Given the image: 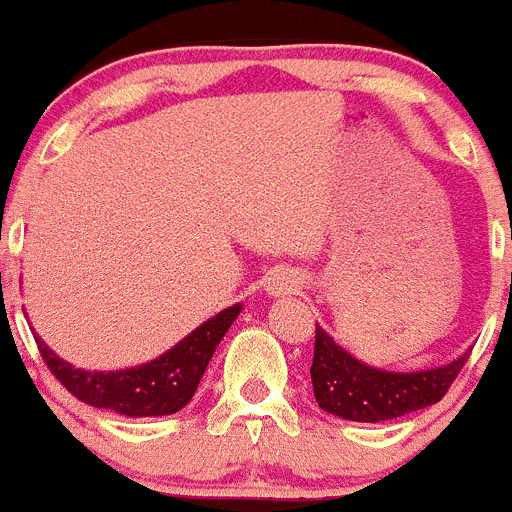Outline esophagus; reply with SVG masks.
I'll use <instances>...</instances> for the list:
<instances>
[{
    "mask_svg": "<svg viewBox=\"0 0 512 512\" xmlns=\"http://www.w3.org/2000/svg\"><path fill=\"white\" fill-rule=\"evenodd\" d=\"M301 278L296 271H288V268H278L271 276L266 278V291L268 296H288V293L301 291Z\"/></svg>",
    "mask_w": 512,
    "mask_h": 512,
    "instance_id": "1",
    "label": "esophagus"
}]
</instances>
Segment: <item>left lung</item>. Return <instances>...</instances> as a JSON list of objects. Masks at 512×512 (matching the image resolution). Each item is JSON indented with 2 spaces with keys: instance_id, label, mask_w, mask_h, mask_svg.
Instances as JSON below:
<instances>
[{
  "instance_id": "left-lung-1",
  "label": "left lung",
  "mask_w": 512,
  "mask_h": 512,
  "mask_svg": "<svg viewBox=\"0 0 512 512\" xmlns=\"http://www.w3.org/2000/svg\"><path fill=\"white\" fill-rule=\"evenodd\" d=\"M468 353L428 371L396 373L366 366L343 351L321 326L313 346V396L326 413L356 423H381L433 406L458 378Z\"/></svg>"
}]
</instances>
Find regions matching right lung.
Wrapping results in <instances>:
<instances>
[{
    "label": "right lung",
    "instance_id": "right-lung-1",
    "mask_svg": "<svg viewBox=\"0 0 512 512\" xmlns=\"http://www.w3.org/2000/svg\"><path fill=\"white\" fill-rule=\"evenodd\" d=\"M239 313L241 303L224 308L214 318L201 323L196 331H191L184 341L161 353L159 358L144 363V366L121 368V371L74 368L72 363L62 361L37 333H34V341H37L49 371L86 406L106 408V411L129 418L171 416L194 398L216 346Z\"/></svg>",
    "mask_w": 512,
    "mask_h": 512
}]
</instances>
